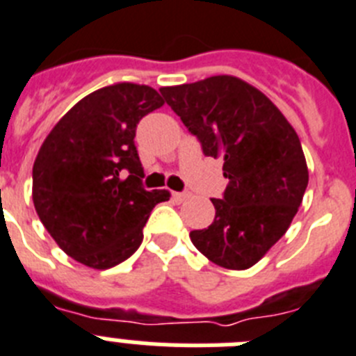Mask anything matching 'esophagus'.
<instances>
[{
  "label": "esophagus",
  "mask_w": 356,
  "mask_h": 356,
  "mask_svg": "<svg viewBox=\"0 0 356 356\" xmlns=\"http://www.w3.org/2000/svg\"><path fill=\"white\" fill-rule=\"evenodd\" d=\"M172 197H174L175 202H179V204H181V202H184L190 198V193H186V191H175V193H172Z\"/></svg>",
  "instance_id": "esophagus-1"
}]
</instances>
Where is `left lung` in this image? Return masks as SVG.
Returning <instances> with one entry per match:
<instances>
[{
  "label": "left lung",
  "instance_id": "obj_1",
  "mask_svg": "<svg viewBox=\"0 0 356 356\" xmlns=\"http://www.w3.org/2000/svg\"><path fill=\"white\" fill-rule=\"evenodd\" d=\"M159 92L204 154L223 159L229 179L223 197L211 200L214 222L191 230V243L214 264L248 270L289 229L309 184L296 131L261 90L234 76Z\"/></svg>",
  "mask_w": 356,
  "mask_h": 356
}]
</instances>
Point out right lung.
<instances>
[{
	"mask_svg": "<svg viewBox=\"0 0 356 356\" xmlns=\"http://www.w3.org/2000/svg\"><path fill=\"white\" fill-rule=\"evenodd\" d=\"M165 104L147 85L115 83L76 102L51 129L33 163V204L51 238L94 270L138 250L166 190L142 188L136 126Z\"/></svg>",
	"mask_w": 356,
	"mask_h": 356,
	"instance_id": "right-lung-1",
	"label": "right lung"
}]
</instances>
